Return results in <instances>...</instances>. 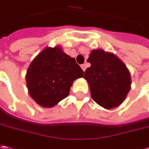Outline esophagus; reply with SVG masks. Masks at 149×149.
Returning a JSON list of instances; mask_svg holds the SVG:
<instances>
[{
    "label": "esophagus",
    "instance_id": "esophagus-1",
    "mask_svg": "<svg viewBox=\"0 0 149 149\" xmlns=\"http://www.w3.org/2000/svg\"><path fill=\"white\" fill-rule=\"evenodd\" d=\"M81 68H82V70H83L84 71H85V70H86V68H87V65H86L85 64L81 65Z\"/></svg>",
    "mask_w": 149,
    "mask_h": 149
}]
</instances>
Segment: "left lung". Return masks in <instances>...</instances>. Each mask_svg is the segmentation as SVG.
<instances>
[{
  "label": "left lung",
  "instance_id": "8db88e82",
  "mask_svg": "<svg viewBox=\"0 0 149 149\" xmlns=\"http://www.w3.org/2000/svg\"><path fill=\"white\" fill-rule=\"evenodd\" d=\"M84 74L88 81L92 99L105 109L121 104L130 90L131 78L126 65L113 54L93 49Z\"/></svg>",
  "mask_w": 149,
  "mask_h": 149
}]
</instances>
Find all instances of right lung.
I'll return each instance as SVG.
<instances>
[{
	"label": "right lung",
	"mask_w": 149,
	"mask_h": 149,
	"mask_svg": "<svg viewBox=\"0 0 149 149\" xmlns=\"http://www.w3.org/2000/svg\"><path fill=\"white\" fill-rule=\"evenodd\" d=\"M84 71L60 46L45 48L33 60L26 73L29 94L38 104L51 108L66 98L74 79Z\"/></svg>",
	"instance_id": "right-lung-1"
}]
</instances>
